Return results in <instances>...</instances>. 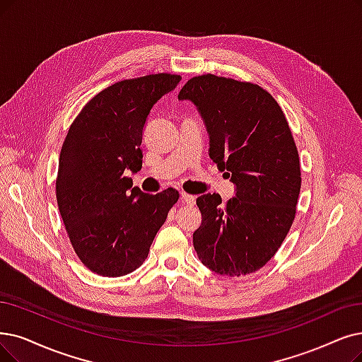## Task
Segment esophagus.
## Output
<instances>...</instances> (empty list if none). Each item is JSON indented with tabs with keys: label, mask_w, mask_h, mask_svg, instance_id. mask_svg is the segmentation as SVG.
<instances>
[{
	"label": "esophagus",
	"mask_w": 362,
	"mask_h": 362,
	"mask_svg": "<svg viewBox=\"0 0 362 362\" xmlns=\"http://www.w3.org/2000/svg\"><path fill=\"white\" fill-rule=\"evenodd\" d=\"M181 200L184 202V204H187V205H193L194 200H196V196L189 194V193H185V192H181Z\"/></svg>",
	"instance_id": "obj_1"
}]
</instances>
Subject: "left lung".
<instances>
[{
  "label": "left lung",
  "mask_w": 362,
  "mask_h": 362,
  "mask_svg": "<svg viewBox=\"0 0 362 362\" xmlns=\"http://www.w3.org/2000/svg\"><path fill=\"white\" fill-rule=\"evenodd\" d=\"M209 135V157L231 175L235 197L196 199L202 224L193 245L215 273L242 276L276 254L294 221L301 187L300 160L290 126L273 96L252 83L212 74L184 84Z\"/></svg>",
  "instance_id": "obj_1"
}]
</instances>
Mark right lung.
<instances>
[{
    "instance_id": "add662e5",
    "label": "right lung",
    "mask_w": 362,
    "mask_h": 362,
    "mask_svg": "<svg viewBox=\"0 0 362 362\" xmlns=\"http://www.w3.org/2000/svg\"><path fill=\"white\" fill-rule=\"evenodd\" d=\"M180 81L175 74H151L110 86L86 104L64 141L57 206L72 248L100 276H124L146 262L180 197L175 189L144 193L126 177L141 170L151 108Z\"/></svg>"
}]
</instances>
